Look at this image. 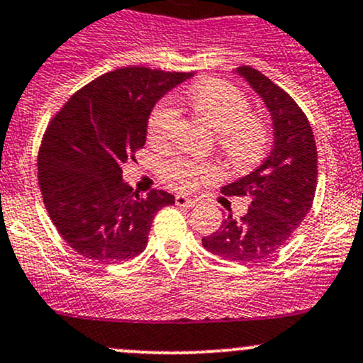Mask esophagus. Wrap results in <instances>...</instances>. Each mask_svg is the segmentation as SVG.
I'll list each match as a JSON object with an SVG mask.
<instances>
[{
	"instance_id": "esophagus-1",
	"label": "esophagus",
	"mask_w": 363,
	"mask_h": 363,
	"mask_svg": "<svg viewBox=\"0 0 363 363\" xmlns=\"http://www.w3.org/2000/svg\"><path fill=\"white\" fill-rule=\"evenodd\" d=\"M175 203H177L179 207L189 208L196 203V200H193V198H186V196H182V194H177V196H175Z\"/></svg>"
}]
</instances>
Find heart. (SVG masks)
I'll return each instance as SVG.
<instances>
[{
  "mask_svg": "<svg viewBox=\"0 0 363 363\" xmlns=\"http://www.w3.org/2000/svg\"><path fill=\"white\" fill-rule=\"evenodd\" d=\"M188 99L196 113L216 127L220 150L233 165H254L262 158L268 147V127L257 114L250 113L249 99L236 86L223 79H203L191 86ZM177 121L179 109L174 102H160L147 121V135L152 143H165L174 133ZM162 174L175 188L191 189L201 179L213 177L216 170L189 160H174L163 167Z\"/></svg>",
  "mask_w": 363,
  "mask_h": 363,
  "instance_id": "obj_1",
  "label": "heart"
}]
</instances>
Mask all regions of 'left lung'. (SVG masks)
Masks as SVG:
<instances>
[{"instance_id": "1", "label": "left lung", "mask_w": 363, "mask_h": 363, "mask_svg": "<svg viewBox=\"0 0 363 363\" xmlns=\"http://www.w3.org/2000/svg\"><path fill=\"white\" fill-rule=\"evenodd\" d=\"M261 97L273 121V150L254 172L224 186L228 196L249 198V212L228 216L219 231L201 238L208 252L236 262L261 261L285 245L310 212L316 189V144L306 114L262 72L236 67Z\"/></svg>"}]
</instances>
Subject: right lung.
I'll list each match as a JSON object with an SVG mask.
<instances>
[{
	"label": "right lung",
	"instance_id": "right-lung-1",
	"mask_svg": "<svg viewBox=\"0 0 363 363\" xmlns=\"http://www.w3.org/2000/svg\"><path fill=\"white\" fill-rule=\"evenodd\" d=\"M193 72L123 67L76 91L48 125L38 181L57 231L83 257L133 259L146 249L152 219L174 205L162 189L139 196L123 182V165L146 143L156 102Z\"/></svg>",
	"mask_w": 363,
	"mask_h": 363
}]
</instances>
